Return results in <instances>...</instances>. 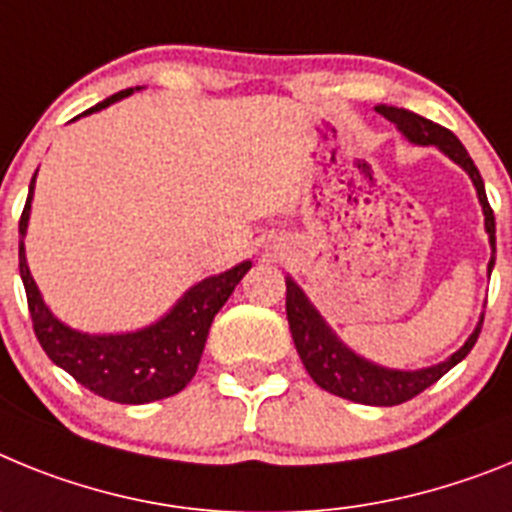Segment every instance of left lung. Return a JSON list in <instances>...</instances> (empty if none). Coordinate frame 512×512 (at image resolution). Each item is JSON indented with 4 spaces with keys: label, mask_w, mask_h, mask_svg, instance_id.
<instances>
[{
    "label": "left lung",
    "mask_w": 512,
    "mask_h": 512,
    "mask_svg": "<svg viewBox=\"0 0 512 512\" xmlns=\"http://www.w3.org/2000/svg\"><path fill=\"white\" fill-rule=\"evenodd\" d=\"M376 113H381L386 121L394 123L412 144L438 146L443 154H448L453 162L461 164V167L469 172L471 182H474V188H477L479 203H482L484 226H487V234H490L492 273V268H495V213H492L487 193H484L482 175H479V170L474 167V162H471L469 151L464 149V144H461L448 128L438 126V123L428 121V118H422V115L417 113H410V110L379 105ZM286 314L288 327H291V337L301 355V363L306 366L311 379L317 381V386H322L324 391L337 394V397L342 399H350V402L358 404H373V407H394V404L407 402V399L417 397V394L428 389V386H433L435 381L441 379L443 373L451 371L456 363L464 361L466 355H469V350L474 348V342H477L479 332H482L484 322V317L479 319L477 330L471 332L469 340L464 342V348L456 350L448 361L438 363V366L422 368V371H391V368L363 361V358H358L353 350L345 348V345L332 335L330 327L324 324V319L319 317L317 309L309 304L304 291H301L291 278H286Z\"/></svg>",
    "instance_id": "left-lung-1"
}]
</instances>
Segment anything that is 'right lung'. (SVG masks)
Listing matches in <instances>:
<instances>
[{
    "instance_id": "obj_1",
    "label": "right lung",
    "mask_w": 512,
    "mask_h": 512,
    "mask_svg": "<svg viewBox=\"0 0 512 512\" xmlns=\"http://www.w3.org/2000/svg\"><path fill=\"white\" fill-rule=\"evenodd\" d=\"M131 92L133 90H123L108 100L97 102L87 113L108 108L110 102L128 97ZM33 185L35 175L30 180L28 201L20 216V278L25 283L35 337L48 358L71 373L84 389L95 391L97 397H105L110 402L146 404L172 397L185 389L198 371L213 317L219 314L244 273L252 268V262H242L237 268L193 286L167 317L146 330L128 332V335H82L61 324L48 311L25 262L22 237L28 229Z\"/></svg>"
}]
</instances>
